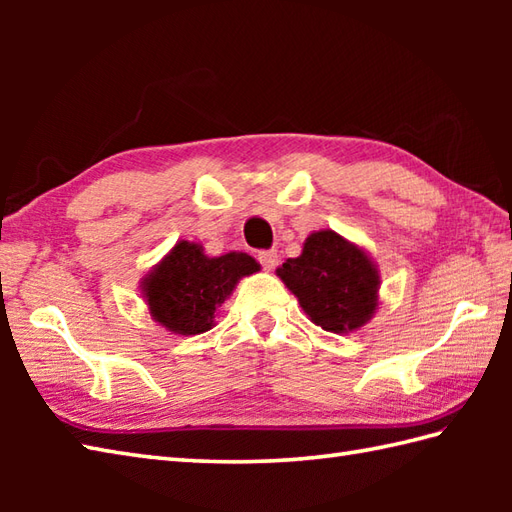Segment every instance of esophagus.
<instances>
[{"label":"esophagus","instance_id":"1","mask_svg":"<svg viewBox=\"0 0 512 512\" xmlns=\"http://www.w3.org/2000/svg\"><path fill=\"white\" fill-rule=\"evenodd\" d=\"M257 259H259V264L264 266V270H273L277 266V262H279L277 250H259Z\"/></svg>","mask_w":512,"mask_h":512}]
</instances>
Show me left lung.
I'll return each instance as SVG.
<instances>
[{
  "mask_svg": "<svg viewBox=\"0 0 512 512\" xmlns=\"http://www.w3.org/2000/svg\"><path fill=\"white\" fill-rule=\"evenodd\" d=\"M277 277L325 332L361 330L378 310L380 275L374 259L332 228L310 233L301 255L286 259Z\"/></svg>",
  "mask_w": 512,
  "mask_h": 512,
  "instance_id": "obj_1",
  "label": "left lung"
}]
</instances>
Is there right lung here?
Listing matches in <instances>:
<instances>
[{
  "instance_id": "add662e5",
  "label": "right lung",
  "mask_w": 512,
  "mask_h": 512,
  "mask_svg": "<svg viewBox=\"0 0 512 512\" xmlns=\"http://www.w3.org/2000/svg\"><path fill=\"white\" fill-rule=\"evenodd\" d=\"M262 268L248 253L204 255L202 244L180 242L140 281L151 319L171 334L193 336L211 330L217 310L239 279Z\"/></svg>"
}]
</instances>
